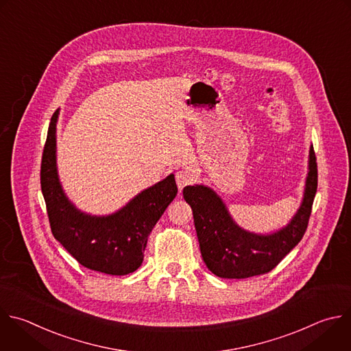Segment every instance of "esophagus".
<instances>
[{"label": "esophagus", "instance_id": "obj_1", "mask_svg": "<svg viewBox=\"0 0 351 351\" xmlns=\"http://www.w3.org/2000/svg\"><path fill=\"white\" fill-rule=\"evenodd\" d=\"M191 182H193V175L190 172H187V171L176 172V184H178L179 191H182Z\"/></svg>", "mask_w": 351, "mask_h": 351}]
</instances>
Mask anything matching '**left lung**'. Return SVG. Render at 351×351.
Instances as JSON below:
<instances>
[{
	"instance_id": "8db88e82",
	"label": "left lung",
	"mask_w": 351,
	"mask_h": 351,
	"mask_svg": "<svg viewBox=\"0 0 351 351\" xmlns=\"http://www.w3.org/2000/svg\"><path fill=\"white\" fill-rule=\"evenodd\" d=\"M317 158L311 146L300 208L285 227L265 236L241 228L212 189L204 184L186 186L183 197L193 209L206 267L220 278H248L271 271L304 236L317 191Z\"/></svg>"
}]
</instances>
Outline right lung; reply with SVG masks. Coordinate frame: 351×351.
I'll list each match as a JSON object with an SVG mask.
<instances>
[{
    "instance_id": "add662e5",
    "label": "right lung",
    "mask_w": 351,
    "mask_h": 351,
    "mask_svg": "<svg viewBox=\"0 0 351 351\" xmlns=\"http://www.w3.org/2000/svg\"><path fill=\"white\" fill-rule=\"evenodd\" d=\"M51 119L41 161V190L53 237L84 267L125 276L142 266L147 239L178 194L175 176L143 190L125 206L107 216H90L66 197L56 168V123Z\"/></svg>"
}]
</instances>
